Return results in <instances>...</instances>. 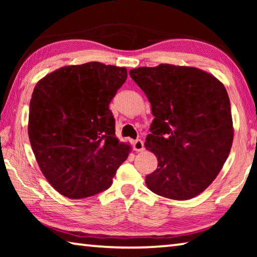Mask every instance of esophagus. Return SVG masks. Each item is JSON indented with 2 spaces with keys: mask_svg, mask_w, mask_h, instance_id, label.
<instances>
[{
  "mask_svg": "<svg viewBox=\"0 0 257 257\" xmlns=\"http://www.w3.org/2000/svg\"><path fill=\"white\" fill-rule=\"evenodd\" d=\"M133 149L136 152H142L144 150V143L141 139H136V141L133 142Z\"/></svg>",
  "mask_w": 257,
  "mask_h": 257,
  "instance_id": "esophagus-1",
  "label": "esophagus"
}]
</instances>
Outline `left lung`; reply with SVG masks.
<instances>
[{
    "mask_svg": "<svg viewBox=\"0 0 257 257\" xmlns=\"http://www.w3.org/2000/svg\"><path fill=\"white\" fill-rule=\"evenodd\" d=\"M154 115L145 147L158 158L146 185L160 196L186 201L205 190L232 145L231 108L224 86L203 70L160 64L129 71Z\"/></svg>",
    "mask_w": 257,
    "mask_h": 257,
    "instance_id": "left-lung-1",
    "label": "left lung"
}]
</instances>
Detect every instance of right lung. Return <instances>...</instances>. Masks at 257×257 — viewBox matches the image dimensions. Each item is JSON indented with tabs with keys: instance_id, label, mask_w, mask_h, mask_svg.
Listing matches in <instances>:
<instances>
[{
	"instance_id": "obj_1",
	"label": "right lung",
	"mask_w": 257,
	"mask_h": 257,
	"mask_svg": "<svg viewBox=\"0 0 257 257\" xmlns=\"http://www.w3.org/2000/svg\"><path fill=\"white\" fill-rule=\"evenodd\" d=\"M125 68L88 62L60 68L35 87L28 135L47 181L61 195L85 198L107 189L129 147L115 137L108 104Z\"/></svg>"
}]
</instances>
